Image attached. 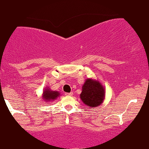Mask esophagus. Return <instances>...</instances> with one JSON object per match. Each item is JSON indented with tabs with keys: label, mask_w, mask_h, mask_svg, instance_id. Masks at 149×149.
Returning a JSON list of instances; mask_svg holds the SVG:
<instances>
[{
	"label": "esophagus",
	"mask_w": 149,
	"mask_h": 149,
	"mask_svg": "<svg viewBox=\"0 0 149 149\" xmlns=\"http://www.w3.org/2000/svg\"><path fill=\"white\" fill-rule=\"evenodd\" d=\"M65 95L71 96V95H73V92H70V93H65Z\"/></svg>",
	"instance_id": "esophagus-1"
}]
</instances>
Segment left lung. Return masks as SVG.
I'll use <instances>...</instances> for the list:
<instances>
[{
    "instance_id": "obj_1",
    "label": "left lung",
    "mask_w": 149,
    "mask_h": 149,
    "mask_svg": "<svg viewBox=\"0 0 149 149\" xmlns=\"http://www.w3.org/2000/svg\"><path fill=\"white\" fill-rule=\"evenodd\" d=\"M80 98L84 104L95 109L103 102L105 89L98 81L88 79L83 85Z\"/></svg>"
}]
</instances>
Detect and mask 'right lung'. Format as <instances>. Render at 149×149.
<instances>
[{
  "label": "right lung",
  "instance_id": "1",
  "mask_svg": "<svg viewBox=\"0 0 149 149\" xmlns=\"http://www.w3.org/2000/svg\"><path fill=\"white\" fill-rule=\"evenodd\" d=\"M60 95L58 91H51V89L47 88L45 89L43 93V99L46 101H51L56 100V98Z\"/></svg>",
  "mask_w": 149,
  "mask_h": 149
}]
</instances>
